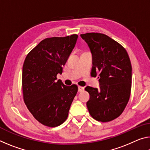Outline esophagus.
Instances as JSON below:
<instances>
[{
  "label": "esophagus",
  "mask_w": 150,
  "mask_h": 150,
  "mask_svg": "<svg viewBox=\"0 0 150 150\" xmlns=\"http://www.w3.org/2000/svg\"><path fill=\"white\" fill-rule=\"evenodd\" d=\"M85 88L83 87H81V86H79L78 87V91L79 92H82V91H84Z\"/></svg>",
  "instance_id": "1"
}]
</instances>
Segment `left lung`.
<instances>
[{
	"mask_svg": "<svg viewBox=\"0 0 150 150\" xmlns=\"http://www.w3.org/2000/svg\"><path fill=\"white\" fill-rule=\"evenodd\" d=\"M93 57L91 75L99 73L100 89L87 86V106L96 120L106 122L120 116L128 104L132 87V65L123 46L100 33L81 34Z\"/></svg>",
	"mask_w": 150,
	"mask_h": 150,
	"instance_id": "left-lung-1",
	"label": "left lung"
}]
</instances>
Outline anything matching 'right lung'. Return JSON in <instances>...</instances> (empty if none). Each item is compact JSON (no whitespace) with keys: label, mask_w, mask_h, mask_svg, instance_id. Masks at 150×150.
<instances>
[{"label":"right lung","mask_w":150,"mask_h":150,"mask_svg":"<svg viewBox=\"0 0 150 150\" xmlns=\"http://www.w3.org/2000/svg\"><path fill=\"white\" fill-rule=\"evenodd\" d=\"M78 35L53 37L40 42L27 55L22 68V91L28 109L43 125L56 127L67 118L77 93L76 85L57 80L74 48Z\"/></svg>","instance_id":"right-lung-1"}]
</instances>
